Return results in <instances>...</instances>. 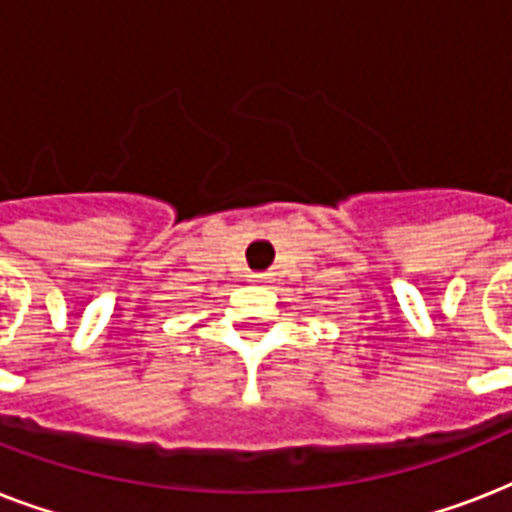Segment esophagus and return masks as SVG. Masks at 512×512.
<instances>
[{
	"instance_id": "esophagus-1",
	"label": "esophagus",
	"mask_w": 512,
	"mask_h": 512,
	"mask_svg": "<svg viewBox=\"0 0 512 512\" xmlns=\"http://www.w3.org/2000/svg\"><path fill=\"white\" fill-rule=\"evenodd\" d=\"M263 279H265V273H252V281H257V284H260Z\"/></svg>"
}]
</instances>
